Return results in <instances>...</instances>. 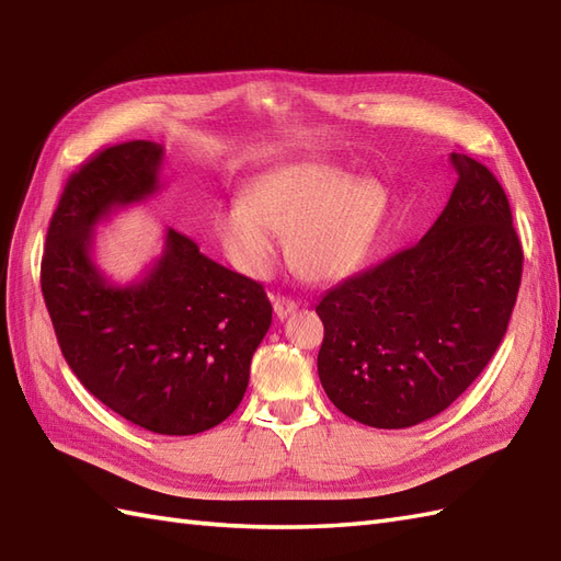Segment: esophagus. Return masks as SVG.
<instances>
[{
	"label": "esophagus",
	"mask_w": 561,
	"mask_h": 561,
	"mask_svg": "<svg viewBox=\"0 0 561 561\" xmlns=\"http://www.w3.org/2000/svg\"><path fill=\"white\" fill-rule=\"evenodd\" d=\"M272 308H275L277 318L284 320V318H289L291 312H296L298 304H296V300H291V298H286V296H277L275 300H272Z\"/></svg>",
	"instance_id": "obj_1"
}]
</instances>
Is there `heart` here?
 I'll return each instance as SVG.
<instances>
[{
  "instance_id": "1",
  "label": "heart",
  "mask_w": 561,
  "mask_h": 561,
  "mask_svg": "<svg viewBox=\"0 0 561 561\" xmlns=\"http://www.w3.org/2000/svg\"><path fill=\"white\" fill-rule=\"evenodd\" d=\"M391 210L377 178H353L327 163H296L257 178L247 198L215 215V229L232 263L261 275L289 237L294 267L310 282L351 275L375 251Z\"/></svg>"
}]
</instances>
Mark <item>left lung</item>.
<instances>
[{"instance_id":"1","label":"left lung","mask_w":561,"mask_h":561,"mask_svg":"<svg viewBox=\"0 0 561 561\" xmlns=\"http://www.w3.org/2000/svg\"><path fill=\"white\" fill-rule=\"evenodd\" d=\"M455 190L434 227L329 289L318 375L351 420L405 428L436 417L491 363L522 284L524 251L505 190L450 153Z\"/></svg>"}]
</instances>
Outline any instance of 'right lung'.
<instances>
[{
  "label": "right lung",
  "instance_id": "right-lung-1",
  "mask_svg": "<svg viewBox=\"0 0 561 561\" xmlns=\"http://www.w3.org/2000/svg\"><path fill=\"white\" fill-rule=\"evenodd\" d=\"M163 147L123 141L68 178L47 229L42 296L68 367L106 408L163 436L225 422L272 322L263 284L218 265L175 229L139 282L94 265V227L161 190Z\"/></svg>",
  "mask_w": 561,
  "mask_h": 561
}]
</instances>
